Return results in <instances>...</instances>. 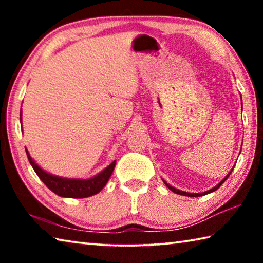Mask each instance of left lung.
Here are the masks:
<instances>
[{"label": "left lung", "instance_id": "obj_1", "mask_svg": "<svg viewBox=\"0 0 263 263\" xmlns=\"http://www.w3.org/2000/svg\"><path fill=\"white\" fill-rule=\"evenodd\" d=\"M233 171V169H232ZM232 171H231L228 175H226L224 179H222L219 183H218L216 186H213L212 189H210V190H208V191H204V193H199V194H193V193H185V191H182V190H179V189H176V188H174V186H172L171 184H168L167 182H164V184L167 185V188L169 189V190H172L173 193H175V194H179V195H183V196H189V197H198V196H203V195H206V194H210V193H212V191H216L218 188H219V186L224 183V182L226 181V179H228V177L230 176V174L231 173H232Z\"/></svg>", "mask_w": 263, "mask_h": 263}]
</instances>
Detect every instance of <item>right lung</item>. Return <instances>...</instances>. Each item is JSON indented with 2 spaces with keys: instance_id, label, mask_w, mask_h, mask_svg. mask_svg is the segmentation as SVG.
<instances>
[{
  "instance_id": "obj_1",
  "label": "right lung",
  "mask_w": 263,
  "mask_h": 263,
  "mask_svg": "<svg viewBox=\"0 0 263 263\" xmlns=\"http://www.w3.org/2000/svg\"><path fill=\"white\" fill-rule=\"evenodd\" d=\"M22 116V110H21ZM22 122V118H21ZM26 155L32 166L35 174L38 175L44 184H45L48 189L52 190L53 193L57 194L61 197H68V198H84L89 197V196L96 195L97 193L104 188L105 184L108 183L111 174H112L115 166H116V160L112 161V163L109 164L108 167L103 169L99 174L95 175L94 177L87 180L81 179H66V177L52 175L50 173H47L38 166L34 162V160L30 157L28 149L25 148Z\"/></svg>"
}]
</instances>
